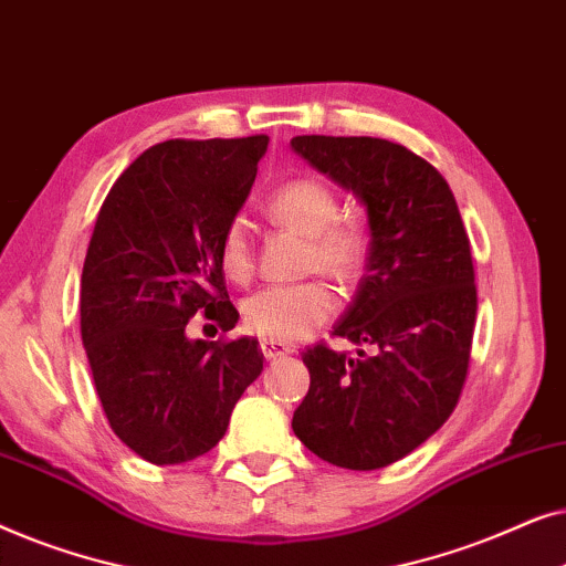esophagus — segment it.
I'll use <instances>...</instances> for the list:
<instances>
[{
    "label": "esophagus",
    "instance_id": "34e87169",
    "mask_svg": "<svg viewBox=\"0 0 566 566\" xmlns=\"http://www.w3.org/2000/svg\"><path fill=\"white\" fill-rule=\"evenodd\" d=\"M260 350L268 360H275V358H283V355L296 353V347L289 343H281V339H260Z\"/></svg>",
    "mask_w": 566,
    "mask_h": 566
}]
</instances>
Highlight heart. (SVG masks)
<instances>
[{
    "label": "heart",
    "instance_id": "1",
    "mask_svg": "<svg viewBox=\"0 0 566 566\" xmlns=\"http://www.w3.org/2000/svg\"><path fill=\"white\" fill-rule=\"evenodd\" d=\"M270 219L306 237L304 270L322 273L339 289H355L366 275L374 234L363 221L339 216L332 185L316 177H293L265 200ZM219 265L231 283H247L254 273V247L244 219H231L219 239ZM335 312V293L319 277L291 285H268L242 304V322L265 339H298Z\"/></svg>",
    "mask_w": 566,
    "mask_h": 566
}]
</instances>
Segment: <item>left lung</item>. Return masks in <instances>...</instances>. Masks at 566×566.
<instances>
[{"label": "left lung", "instance_id": "obj_1", "mask_svg": "<svg viewBox=\"0 0 566 566\" xmlns=\"http://www.w3.org/2000/svg\"><path fill=\"white\" fill-rule=\"evenodd\" d=\"M291 146L360 198L374 234L368 273L332 329L374 353L306 347L312 384L293 432L335 467L384 469L461 399L476 324L469 234L446 177L407 146L370 136H296Z\"/></svg>", "mask_w": 566, "mask_h": 566}]
</instances>
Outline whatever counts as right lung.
Instances as JSON below:
<instances>
[{"mask_svg": "<svg viewBox=\"0 0 566 566\" xmlns=\"http://www.w3.org/2000/svg\"><path fill=\"white\" fill-rule=\"evenodd\" d=\"M268 136L172 138L107 192L82 270V343L115 436L167 467L211 451L260 376L258 339H188L196 314L239 319L219 239L250 196Z\"/></svg>", "mask_w": 566, "mask_h": 566, "instance_id": "obj_1", "label": "right lung"}]
</instances>
